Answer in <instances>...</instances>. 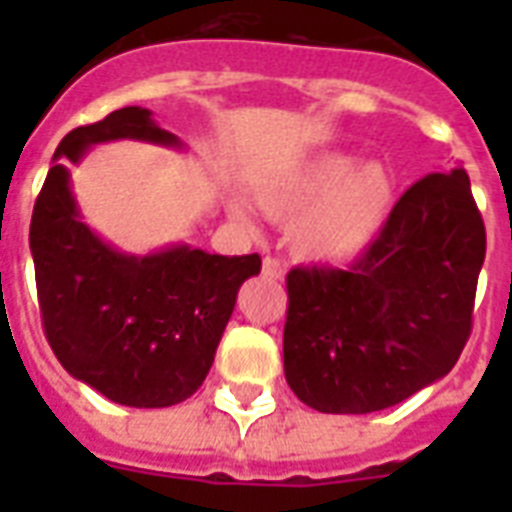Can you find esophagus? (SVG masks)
Returning <instances> with one entry per match:
<instances>
[{
  "mask_svg": "<svg viewBox=\"0 0 512 512\" xmlns=\"http://www.w3.org/2000/svg\"><path fill=\"white\" fill-rule=\"evenodd\" d=\"M263 276H268V279H281V276H284V263L276 260V257H265Z\"/></svg>",
  "mask_w": 512,
  "mask_h": 512,
  "instance_id": "34e87169",
  "label": "esophagus"
}]
</instances>
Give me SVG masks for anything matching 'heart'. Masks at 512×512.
I'll use <instances>...</instances> for the list:
<instances>
[{"label": "heart", "mask_w": 512, "mask_h": 512, "mask_svg": "<svg viewBox=\"0 0 512 512\" xmlns=\"http://www.w3.org/2000/svg\"><path fill=\"white\" fill-rule=\"evenodd\" d=\"M393 201V185L380 164L353 170L350 156H324L313 162L284 191H265L263 207L276 217H295L313 207L295 225L297 255L316 263H340L374 239ZM241 217L244 212L236 209Z\"/></svg>", "instance_id": "1"}]
</instances>
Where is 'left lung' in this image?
Wrapping results in <instances>:
<instances>
[{
  "mask_svg": "<svg viewBox=\"0 0 512 512\" xmlns=\"http://www.w3.org/2000/svg\"><path fill=\"white\" fill-rule=\"evenodd\" d=\"M486 228L468 172H430L342 268L287 273L284 374L324 414L401 404L452 372L473 329Z\"/></svg>",
  "mask_w": 512,
  "mask_h": 512,
  "instance_id": "obj_1",
  "label": "left lung"
}]
</instances>
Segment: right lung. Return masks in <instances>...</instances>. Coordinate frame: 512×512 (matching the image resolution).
Instances as JSON below:
<instances>
[{
  "mask_svg": "<svg viewBox=\"0 0 512 512\" xmlns=\"http://www.w3.org/2000/svg\"><path fill=\"white\" fill-rule=\"evenodd\" d=\"M122 138L180 148L140 106L71 130L36 196L28 241L44 335L63 369L114 404L159 409L201 388L239 287L263 263L185 244L135 257L98 239L79 217L66 162Z\"/></svg>",
  "mask_w": 512,
  "mask_h": 512,
  "instance_id": "1",
  "label": "right lung"
}]
</instances>
